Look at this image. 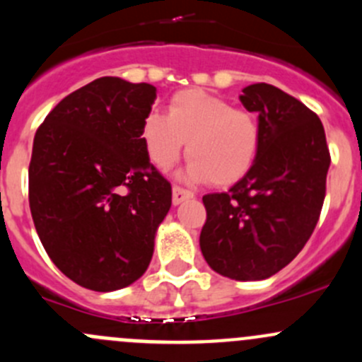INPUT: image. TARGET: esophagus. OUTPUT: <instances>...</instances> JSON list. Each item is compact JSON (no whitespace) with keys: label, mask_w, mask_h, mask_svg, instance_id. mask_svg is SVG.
I'll use <instances>...</instances> for the list:
<instances>
[{"label":"esophagus","mask_w":362,"mask_h":362,"mask_svg":"<svg viewBox=\"0 0 362 362\" xmlns=\"http://www.w3.org/2000/svg\"><path fill=\"white\" fill-rule=\"evenodd\" d=\"M194 198V192L187 191V189L180 187V185H175L173 187V204H180L185 199Z\"/></svg>","instance_id":"esophagus-1"}]
</instances>
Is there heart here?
Wrapping results in <instances>:
<instances>
[{"label": "heart", "instance_id": "heart-1", "mask_svg": "<svg viewBox=\"0 0 362 362\" xmlns=\"http://www.w3.org/2000/svg\"><path fill=\"white\" fill-rule=\"evenodd\" d=\"M148 158L168 170L187 141L185 177L214 185H233L254 166L261 148V126L254 113L233 108L228 100L202 89L178 90L168 113L151 112L144 120Z\"/></svg>", "mask_w": 362, "mask_h": 362}]
</instances>
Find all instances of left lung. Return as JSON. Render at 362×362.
Returning a JSON list of instances; mask_svg holds the SVG:
<instances>
[{
    "mask_svg": "<svg viewBox=\"0 0 362 362\" xmlns=\"http://www.w3.org/2000/svg\"><path fill=\"white\" fill-rule=\"evenodd\" d=\"M240 101L259 113L261 148L228 192L203 196L199 247L214 272L264 280L286 268L312 236L326 198L331 156L315 112L269 83H252Z\"/></svg>",
    "mask_w": 362,
    "mask_h": 362,
    "instance_id": "8db88e82",
    "label": "left lung"
}]
</instances>
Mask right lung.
Returning a JSON list of instances; mask_svg holds the SVG:
<instances>
[{"instance_id": "obj_1", "label": "right lung", "mask_w": 362, "mask_h": 362, "mask_svg": "<svg viewBox=\"0 0 362 362\" xmlns=\"http://www.w3.org/2000/svg\"><path fill=\"white\" fill-rule=\"evenodd\" d=\"M154 100L151 83L103 76L61 100L35 134L33 222L54 264L86 289L127 287L154 254L171 206L144 140Z\"/></svg>"}]
</instances>
